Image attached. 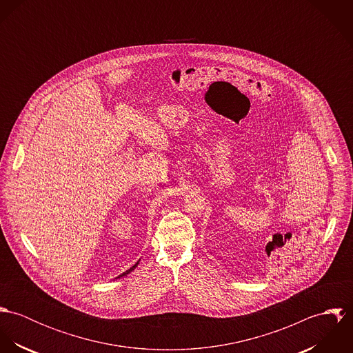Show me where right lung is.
<instances>
[{
    "mask_svg": "<svg viewBox=\"0 0 353 353\" xmlns=\"http://www.w3.org/2000/svg\"><path fill=\"white\" fill-rule=\"evenodd\" d=\"M139 262H140V259H139V261H137V262H136V263H134V265H133V266H132V268H130V269H128V270H126V272H123V273H122V274H119V276H118V277H117V279H119V277H122V276H126V274H129V273H130V272H132V270H134V269H136V266H137V265H139Z\"/></svg>",
    "mask_w": 353,
    "mask_h": 353,
    "instance_id": "add662e5",
    "label": "right lung"
}]
</instances>
